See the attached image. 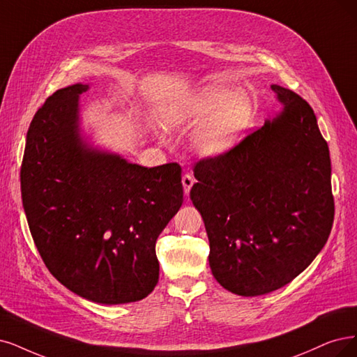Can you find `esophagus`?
<instances>
[{
  "label": "esophagus",
  "mask_w": 357,
  "mask_h": 357,
  "mask_svg": "<svg viewBox=\"0 0 357 357\" xmlns=\"http://www.w3.org/2000/svg\"><path fill=\"white\" fill-rule=\"evenodd\" d=\"M194 182H195V179H194V176L191 174H185V175L182 176V185H183V192H185V195L190 194V191H191V188L194 185Z\"/></svg>",
  "instance_id": "1"
}]
</instances>
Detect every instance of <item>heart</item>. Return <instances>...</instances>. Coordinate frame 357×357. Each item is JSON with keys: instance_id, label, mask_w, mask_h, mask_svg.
Returning <instances> with one entry per match:
<instances>
[{"instance_id": "b5f03b06", "label": "heart", "mask_w": 357, "mask_h": 357, "mask_svg": "<svg viewBox=\"0 0 357 357\" xmlns=\"http://www.w3.org/2000/svg\"><path fill=\"white\" fill-rule=\"evenodd\" d=\"M207 116L195 132L194 147L203 155L216 157L240 139L253 117V105L244 91L229 92L225 85H208L181 105L174 123H197Z\"/></svg>"}]
</instances>
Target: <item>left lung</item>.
I'll list each match as a JSON object with an SVG mask.
<instances>
[{
    "mask_svg": "<svg viewBox=\"0 0 357 357\" xmlns=\"http://www.w3.org/2000/svg\"><path fill=\"white\" fill-rule=\"evenodd\" d=\"M282 110L234 149L197 162L190 197L228 291L255 297L305 271L334 222L331 158L307 101L272 85Z\"/></svg>",
    "mask_w": 357,
    "mask_h": 357,
    "instance_id": "obj_1",
    "label": "left lung"
}]
</instances>
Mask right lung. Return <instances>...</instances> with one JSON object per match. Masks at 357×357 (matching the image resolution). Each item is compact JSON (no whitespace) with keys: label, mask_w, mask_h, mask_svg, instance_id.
<instances>
[{"label":"right lung","mask_w":357,"mask_h":357,"mask_svg":"<svg viewBox=\"0 0 357 357\" xmlns=\"http://www.w3.org/2000/svg\"><path fill=\"white\" fill-rule=\"evenodd\" d=\"M88 88H61L35 113L22 200L52 276L89 301L122 305L157 285L155 241L182 206L181 166L144 167L88 145L79 129V96Z\"/></svg>","instance_id":"add662e5"}]
</instances>
